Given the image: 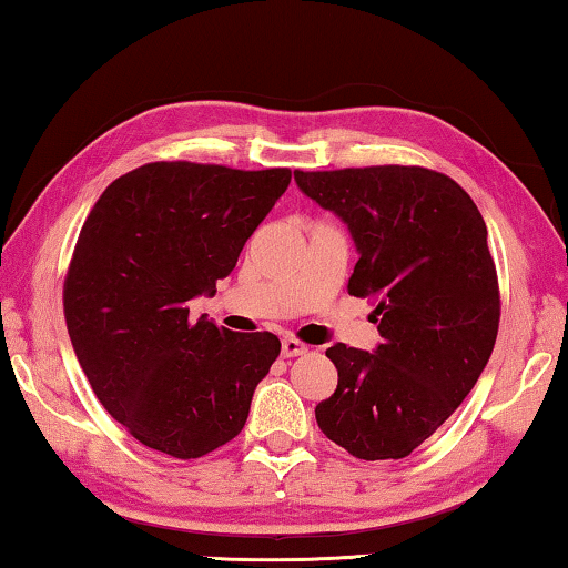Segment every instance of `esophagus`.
Wrapping results in <instances>:
<instances>
[{
	"instance_id": "34e87169",
	"label": "esophagus",
	"mask_w": 568,
	"mask_h": 568,
	"mask_svg": "<svg viewBox=\"0 0 568 568\" xmlns=\"http://www.w3.org/2000/svg\"><path fill=\"white\" fill-rule=\"evenodd\" d=\"M307 345L297 338H283V358H295V355H305Z\"/></svg>"
}]
</instances>
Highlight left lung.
<instances>
[{"label": "left lung", "instance_id": "8db88e82", "mask_svg": "<svg viewBox=\"0 0 568 568\" xmlns=\"http://www.w3.org/2000/svg\"><path fill=\"white\" fill-rule=\"evenodd\" d=\"M358 247L348 293L371 297L376 353L335 343L338 388L315 406L325 436L363 460L406 458L444 426L491 358L501 293L468 192L418 165L295 170Z\"/></svg>", "mask_w": 568, "mask_h": 568}]
</instances>
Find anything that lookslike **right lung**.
Listing matches in <instances>:
<instances>
[{
  "mask_svg": "<svg viewBox=\"0 0 568 568\" xmlns=\"http://www.w3.org/2000/svg\"><path fill=\"white\" fill-rule=\"evenodd\" d=\"M291 170L148 162L112 182L77 237L64 321L94 396L148 448L200 458L243 430L281 355L273 333L192 321L215 293Z\"/></svg>",
  "mask_w": 568,
  "mask_h": 568,
  "instance_id": "1",
  "label": "right lung"
}]
</instances>
